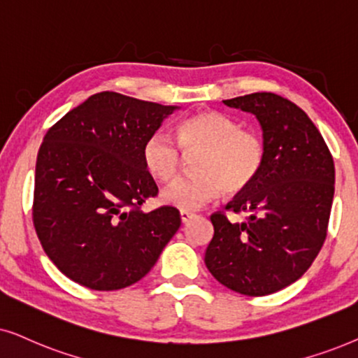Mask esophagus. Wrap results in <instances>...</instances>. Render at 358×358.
I'll use <instances>...</instances> for the list:
<instances>
[{"instance_id": "34e87169", "label": "esophagus", "mask_w": 358, "mask_h": 358, "mask_svg": "<svg viewBox=\"0 0 358 358\" xmlns=\"http://www.w3.org/2000/svg\"><path fill=\"white\" fill-rule=\"evenodd\" d=\"M193 216H196V214L192 213V211H185V209H182V211H180V217H182V222L183 224L188 222Z\"/></svg>"}]
</instances>
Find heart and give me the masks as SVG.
Segmentation results:
<instances>
[{
    "mask_svg": "<svg viewBox=\"0 0 358 358\" xmlns=\"http://www.w3.org/2000/svg\"><path fill=\"white\" fill-rule=\"evenodd\" d=\"M182 151L191 155L193 173L176 180L162 198L175 208L196 209L216 199L224 189L237 194L250 187L266 160L264 136L241 127L236 117L206 109L185 117L175 127V142L155 132L142 145V162L152 178L169 183L182 165Z\"/></svg>",
    "mask_w": 358,
    "mask_h": 358,
    "instance_id": "obj_1",
    "label": "heart"
}]
</instances>
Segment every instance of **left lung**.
Segmentation results:
<instances>
[{
	"instance_id": "8db88e82",
	"label": "left lung",
	"mask_w": 358,
	"mask_h": 358,
	"mask_svg": "<svg viewBox=\"0 0 358 358\" xmlns=\"http://www.w3.org/2000/svg\"><path fill=\"white\" fill-rule=\"evenodd\" d=\"M255 114L264 129L266 160L257 180L226 204L245 212L242 223L211 214L214 236L204 264L232 292L265 296L301 278L326 241L334 198L331 150L301 108L275 93L222 101Z\"/></svg>"
}]
</instances>
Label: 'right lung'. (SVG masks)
I'll use <instances>...</instances> for the list:
<instances>
[{
	"mask_svg": "<svg viewBox=\"0 0 358 358\" xmlns=\"http://www.w3.org/2000/svg\"><path fill=\"white\" fill-rule=\"evenodd\" d=\"M175 106L103 92L47 131L32 222L47 257L75 283L113 292L139 282L178 231V209L142 211L159 194L142 145Z\"/></svg>",
	"mask_w": 358,
	"mask_h": 358,
	"instance_id": "1",
	"label": "right lung"
}]
</instances>
